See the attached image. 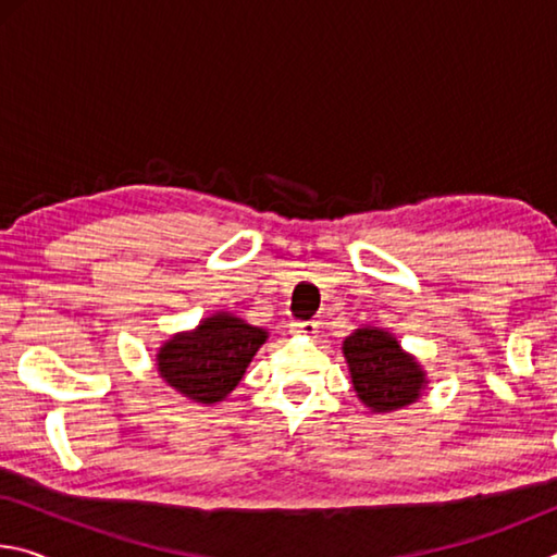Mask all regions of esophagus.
<instances>
[{
	"mask_svg": "<svg viewBox=\"0 0 557 557\" xmlns=\"http://www.w3.org/2000/svg\"><path fill=\"white\" fill-rule=\"evenodd\" d=\"M292 332H295V334L314 336V334L319 332V324L312 322V319H309V322H292Z\"/></svg>",
	"mask_w": 557,
	"mask_h": 557,
	"instance_id": "1",
	"label": "esophagus"
}]
</instances>
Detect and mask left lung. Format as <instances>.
Masks as SVG:
<instances>
[{
    "label": "left lung",
    "instance_id": "1",
    "mask_svg": "<svg viewBox=\"0 0 557 557\" xmlns=\"http://www.w3.org/2000/svg\"><path fill=\"white\" fill-rule=\"evenodd\" d=\"M342 351L356 398L371 412L403 410L420 400L428 373L388 329L361 324L344 338Z\"/></svg>",
    "mask_w": 557,
    "mask_h": 557
}]
</instances>
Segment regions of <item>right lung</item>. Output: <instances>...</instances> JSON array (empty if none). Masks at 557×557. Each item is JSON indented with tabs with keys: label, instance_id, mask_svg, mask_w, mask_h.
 <instances>
[{
	"label": "right lung",
	"instance_id": "add662e5",
	"mask_svg": "<svg viewBox=\"0 0 557 557\" xmlns=\"http://www.w3.org/2000/svg\"><path fill=\"white\" fill-rule=\"evenodd\" d=\"M270 332L233 312L203 317L199 326L176 332L157 348L154 366L162 381L191 403L215 405L240 383L252 356Z\"/></svg>",
	"mask_w": 557,
	"mask_h": 557
}]
</instances>
